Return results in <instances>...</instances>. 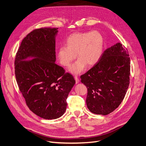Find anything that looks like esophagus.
I'll return each instance as SVG.
<instances>
[{
	"instance_id": "esophagus-1",
	"label": "esophagus",
	"mask_w": 146,
	"mask_h": 146,
	"mask_svg": "<svg viewBox=\"0 0 146 146\" xmlns=\"http://www.w3.org/2000/svg\"><path fill=\"white\" fill-rule=\"evenodd\" d=\"M74 78H75V82H76V83H77V84L78 83H79V79H78V76H77V75H75Z\"/></svg>"
}]
</instances>
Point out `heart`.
Returning <instances> with one entry per match:
<instances>
[{
  "label": "heart",
  "mask_w": 146,
  "mask_h": 146,
  "mask_svg": "<svg viewBox=\"0 0 146 146\" xmlns=\"http://www.w3.org/2000/svg\"><path fill=\"white\" fill-rule=\"evenodd\" d=\"M65 45L58 49V59L62 65L68 67L77 54L78 59L69 70L74 74H79L87 65L93 66L100 60L103 53L104 38L98 31L76 32L68 37Z\"/></svg>",
  "instance_id": "b5f03b06"
}]
</instances>
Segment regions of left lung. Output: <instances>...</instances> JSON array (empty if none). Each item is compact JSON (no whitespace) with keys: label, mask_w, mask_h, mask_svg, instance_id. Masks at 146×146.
<instances>
[{"label":"left lung","mask_w":146,"mask_h":146,"mask_svg":"<svg viewBox=\"0 0 146 146\" xmlns=\"http://www.w3.org/2000/svg\"><path fill=\"white\" fill-rule=\"evenodd\" d=\"M130 64L127 50L118 42L105 50L96 65L81 75L90 111L107 115L119 106L129 84Z\"/></svg>","instance_id":"1"}]
</instances>
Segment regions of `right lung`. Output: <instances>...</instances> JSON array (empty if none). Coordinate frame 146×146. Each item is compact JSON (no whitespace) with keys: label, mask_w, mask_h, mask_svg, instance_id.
<instances>
[{"label":"right lung","mask_w":146,"mask_h":146,"mask_svg":"<svg viewBox=\"0 0 146 146\" xmlns=\"http://www.w3.org/2000/svg\"><path fill=\"white\" fill-rule=\"evenodd\" d=\"M58 28L35 29L23 39L15 59V74L20 92L32 111L45 119L65 113L69 93L75 83L56 62ZM28 58H33L26 61Z\"/></svg>","instance_id":"right-lung-1"}]
</instances>
